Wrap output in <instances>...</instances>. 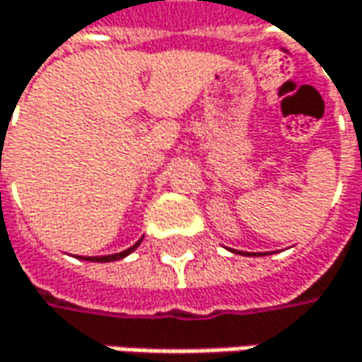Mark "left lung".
Listing matches in <instances>:
<instances>
[{
    "instance_id": "obj_1",
    "label": "left lung",
    "mask_w": 362,
    "mask_h": 362,
    "mask_svg": "<svg viewBox=\"0 0 362 362\" xmlns=\"http://www.w3.org/2000/svg\"><path fill=\"white\" fill-rule=\"evenodd\" d=\"M259 255H261V252H259Z\"/></svg>"
}]
</instances>
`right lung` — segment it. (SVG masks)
Instances as JSON below:
<instances>
[{
  "mask_svg": "<svg viewBox=\"0 0 362 362\" xmlns=\"http://www.w3.org/2000/svg\"><path fill=\"white\" fill-rule=\"evenodd\" d=\"M143 240V238H141ZM141 240L136 243V245H132L130 248H126V250H122V252H115V255H105V257H84V261H95V263H110V261H117V259H124V257H128L134 248L141 245ZM83 259V257H81Z\"/></svg>",
  "mask_w": 362,
  "mask_h": 362,
  "instance_id": "add662e5",
  "label": "right lung"
}]
</instances>
